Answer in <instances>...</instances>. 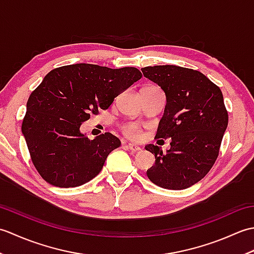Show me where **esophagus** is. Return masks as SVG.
Returning <instances> with one entry per match:
<instances>
[{
    "instance_id": "34e87169",
    "label": "esophagus",
    "mask_w": 254,
    "mask_h": 254,
    "mask_svg": "<svg viewBox=\"0 0 254 254\" xmlns=\"http://www.w3.org/2000/svg\"><path fill=\"white\" fill-rule=\"evenodd\" d=\"M127 147L128 149H130V150H132V152H138V150H141V147H139L138 145L133 144V143L127 144Z\"/></svg>"
}]
</instances>
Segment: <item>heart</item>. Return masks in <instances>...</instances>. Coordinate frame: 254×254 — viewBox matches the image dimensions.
I'll list each match as a JSON object with an SVG mask.
<instances>
[{
    "mask_svg": "<svg viewBox=\"0 0 254 254\" xmlns=\"http://www.w3.org/2000/svg\"><path fill=\"white\" fill-rule=\"evenodd\" d=\"M124 131H126L127 135L130 136L131 138L137 139L141 137V131H139V127L136 124H128V126H127L126 128H124Z\"/></svg>",
    "mask_w": 254,
    "mask_h": 254,
    "instance_id": "heart-1",
    "label": "heart"
}]
</instances>
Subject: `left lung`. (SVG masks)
Masks as SVG:
<instances>
[{"instance_id": "8db88e82", "label": "left lung", "mask_w": 254, "mask_h": 254, "mask_svg": "<svg viewBox=\"0 0 254 254\" xmlns=\"http://www.w3.org/2000/svg\"><path fill=\"white\" fill-rule=\"evenodd\" d=\"M166 96L164 116L156 138H171L167 153L153 144L145 149L155 155L147 169L156 186L182 190L207 175L216 160L228 126L222 90L198 71L177 65L142 68Z\"/></svg>"}]
</instances>
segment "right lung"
<instances>
[{
  "instance_id": "right-lung-1",
  "label": "right lung",
  "mask_w": 254,
  "mask_h": 254,
  "mask_svg": "<svg viewBox=\"0 0 254 254\" xmlns=\"http://www.w3.org/2000/svg\"><path fill=\"white\" fill-rule=\"evenodd\" d=\"M135 67L78 63L52 69L32 91L21 132L36 169L50 185L74 188L99 174L120 139L107 132L89 139L79 131L90 113L107 109L141 79Z\"/></svg>"
}]
</instances>
